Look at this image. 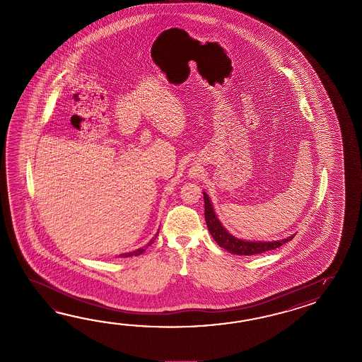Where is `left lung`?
Wrapping results in <instances>:
<instances>
[{
	"label": "left lung",
	"mask_w": 362,
	"mask_h": 362,
	"mask_svg": "<svg viewBox=\"0 0 362 362\" xmlns=\"http://www.w3.org/2000/svg\"><path fill=\"white\" fill-rule=\"evenodd\" d=\"M204 195V217H206V223H207L208 230L211 233L212 238L215 239L216 243L223 250L229 251L230 254L234 255H250L262 254L265 251L274 250L278 247L285 245L286 242L291 240L295 237V234L287 237L281 240H273V242H265V240H246V239L237 238L235 235L230 234L229 231L225 229L223 223L217 218L215 209L212 206V202L209 199L206 192H203Z\"/></svg>",
	"instance_id": "left-lung-1"
}]
</instances>
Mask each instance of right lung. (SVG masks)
Here are the masks:
<instances>
[{
	"instance_id": "right-lung-1",
	"label": "right lung",
	"mask_w": 362,
	"mask_h": 362,
	"mask_svg": "<svg viewBox=\"0 0 362 362\" xmlns=\"http://www.w3.org/2000/svg\"><path fill=\"white\" fill-rule=\"evenodd\" d=\"M158 234H159V231L155 234L154 238L151 239L148 243H147L146 246L141 247L139 250H136V251H132V252H127V254L119 255V257H131V256H139V255L142 254V252H145L146 251V248L148 246H151L153 243H154V239L158 237Z\"/></svg>"
}]
</instances>
